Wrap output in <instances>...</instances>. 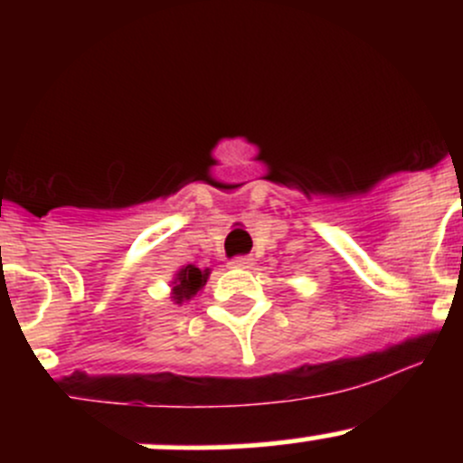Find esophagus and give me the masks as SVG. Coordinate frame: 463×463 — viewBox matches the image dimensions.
<instances>
[{
	"label": "esophagus",
	"instance_id": "esophagus-1",
	"mask_svg": "<svg viewBox=\"0 0 463 463\" xmlns=\"http://www.w3.org/2000/svg\"><path fill=\"white\" fill-rule=\"evenodd\" d=\"M252 265H254V259L250 257H237L231 261V268H237V269H250Z\"/></svg>",
	"mask_w": 463,
	"mask_h": 463
}]
</instances>
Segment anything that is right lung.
<instances>
[{
    "label": "right lung",
    "mask_w": 463,
    "mask_h": 463,
    "mask_svg": "<svg viewBox=\"0 0 463 463\" xmlns=\"http://www.w3.org/2000/svg\"><path fill=\"white\" fill-rule=\"evenodd\" d=\"M211 269H200L195 265H183L172 279V291H169V298L174 300V305H183V302L194 300L195 296L204 289L206 280H209Z\"/></svg>",
    "instance_id": "add662e5"
}]
</instances>
